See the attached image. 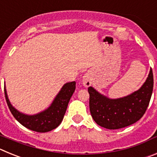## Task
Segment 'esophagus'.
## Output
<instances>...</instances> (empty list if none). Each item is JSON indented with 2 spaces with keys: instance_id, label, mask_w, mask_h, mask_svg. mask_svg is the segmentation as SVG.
Listing matches in <instances>:
<instances>
[{
  "instance_id": "obj_1",
  "label": "esophagus",
  "mask_w": 157,
  "mask_h": 157,
  "mask_svg": "<svg viewBox=\"0 0 157 157\" xmlns=\"http://www.w3.org/2000/svg\"><path fill=\"white\" fill-rule=\"evenodd\" d=\"M82 84L84 86L88 87L92 84V82H91V78L90 76L89 75H85L83 76L82 78Z\"/></svg>"
}]
</instances>
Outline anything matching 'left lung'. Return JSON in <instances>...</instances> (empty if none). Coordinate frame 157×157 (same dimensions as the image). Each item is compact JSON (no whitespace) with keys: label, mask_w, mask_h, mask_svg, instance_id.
Returning <instances> with one entry per match:
<instances>
[{"label":"left lung","mask_w":157,"mask_h":157,"mask_svg":"<svg viewBox=\"0 0 157 157\" xmlns=\"http://www.w3.org/2000/svg\"><path fill=\"white\" fill-rule=\"evenodd\" d=\"M153 89L152 69L143 86L130 95L119 99H109L89 87L90 111L98 125L110 130L128 127L145 114Z\"/></svg>","instance_id":"left-lung-1"}]
</instances>
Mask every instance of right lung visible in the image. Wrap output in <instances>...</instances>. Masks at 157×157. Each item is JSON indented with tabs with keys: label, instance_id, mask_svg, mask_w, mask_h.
Returning a JSON list of instances; mask_svg holds the SVG:
<instances>
[{
	"label": "right lung",
	"instance_id": "add662e5",
	"mask_svg": "<svg viewBox=\"0 0 157 157\" xmlns=\"http://www.w3.org/2000/svg\"><path fill=\"white\" fill-rule=\"evenodd\" d=\"M75 82L66 83L56 97L51 106L44 112L34 116H27L12 107L5 88V99L9 110L19 123L34 131L45 133L56 128L60 124L66 112L67 105L75 90Z\"/></svg>",
	"mask_w": 157,
	"mask_h": 157
}]
</instances>
